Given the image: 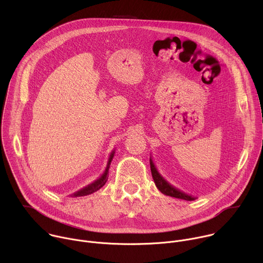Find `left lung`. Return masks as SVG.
I'll return each instance as SVG.
<instances>
[{
  "instance_id": "left-lung-1",
  "label": "left lung",
  "mask_w": 263,
  "mask_h": 263,
  "mask_svg": "<svg viewBox=\"0 0 263 263\" xmlns=\"http://www.w3.org/2000/svg\"><path fill=\"white\" fill-rule=\"evenodd\" d=\"M149 165H151V172H152V177L154 179V182L156 184L157 189L166 196H171L173 198H177V199H182L185 201H194L197 198L189 195V194H185L184 192L180 191L177 187H175L174 185H172L170 182H167L162 176L161 174L158 172L154 161L152 158H149Z\"/></svg>"
}]
</instances>
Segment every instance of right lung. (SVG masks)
I'll use <instances>...</instances> for the list:
<instances>
[{
    "label": "right lung",
    "mask_w": 263,
    "mask_h": 263,
    "mask_svg": "<svg viewBox=\"0 0 263 263\" xmlns=\"http://www.w3.org/2000/svg\"><path fill=\"white\" fill-rule=\"evenodd\" d=\"M115 153H116V149H114L109 155V158H108V161H107V165H106V168L104 171V173L97 179L95 180L92 183L88 184L87 186L83 187V189L79 190L78 192L73 193L72 195H70V197L72 198H77V197H84V196H88V195H91L96 192H98L100 189H102V187L105 185V183L107 182L108 180V171H109V167H110V163L112 161V159H114L115 157Z\"/></svg>",
    "instance_id": "right-lung-1"
}]
</instances>
